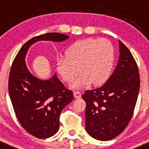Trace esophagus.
I'll use <instances>...</instances> for the list:
<instances>
[{"mask_svg":"<svg viewBox=\"0 0 149 149\" xmlns=\"http://www.w3.org/2000/svg\"><path fill=\"white\" fill-rule=\"evenodd\" d=\"M73 95H74V97L76 98H79L81 97V93L79 92H74V93H73Z\"/></svg>","mask_w":149,"mask_h":149,"instance_id":"1","label":"esophagus"}]
</instances>
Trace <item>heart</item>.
Masks as SVG:
<instances>
[{
    "mask_svg": "<svg viewBox=\"0 0 149 149\" xmlns=\"http://www.w3.org/2000/svg\"><path fill=\"white\" fill-rule=\"evenodd\" d=\"M66 57L56 62L57 73L64 82H72L79 72L82 74L72 85L74 89L85 88L93 82L102 85L110 78L114 66V50L109 41L86 38L71 45L65 52Z\"/></svg>",
    "mask_w": 149,
    "mask_h": 149,
    "instance_id": "heart-1",
    "label": "heart"
}]
</instances>
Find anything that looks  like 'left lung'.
<instances>
[{
    "instance_id": "obj_1",
    "label": "left lung",
    "mask_w": 149,
    "mask_h": 149,
    "mask_svg": "<svg viewBox=\"0 0 149 149\" xmlns=\"http://www.w3.org/2000/svg\"><path fill=\"white\" fill-rule=\"evenodd\" d=\"M117 67L101 87L86 90V130L92 138L111 140L124 130L133 114L140 79L138 66L130 50L119 41Z\"/></svg>"
}]
</instances>
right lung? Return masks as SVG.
<instances>
[{
  "label": "right lung",
  "mask_w": 149,
  "mask_h": 149,
  "mask_svg": "<svg viewBox=\"0 0 149 149\" xmlns=\"http://www.w3.org/2000/svg\"><path fill=\"white\" fill-rule=\"evenodd\" d=\"M68 38L61 33L50 32L31 38L21 47L12 63L8 90L13 110L23 129L36 138H48L57 133L61 111L73 100V95L56 74L47 80L35 77L27 69L25 57L30 46L38 41L60 42Z\"/></svg>",
  "instance_id": "add662e5"
}]
</instances>
